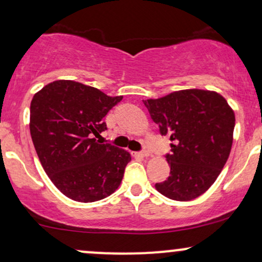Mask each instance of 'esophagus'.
<instances>
[{
    "label": "esophagus",
    "instance_id": "34e87169",
    "mask_svg": "<svg viewBox=\"0 0 262 262\" xmlns=\"http://www.w3.org/2000/svg\"><path fill=\"white\" fill-rule=\"evenodd\" d=\"M148 155H149V152L147 151L146 148H143L142 151H140V152H135L134 154V156H137V157H147Z\"/></svg>",
    "mask_w": 262,
    "mask_h": 262
}]
</instances>
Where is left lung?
I'll list each match as a JSON object with an SVG mask.
<instances>
[{"label":"left lung","instance_id":"8db88e82","mask_svg":"<svg viewBox=\"0 0 262 262\" xmlns=\"http://www.w3.org/2000/svg\"><path fill=\"white\" fill-rule=\"evenodd\" d=\"M162 136L169 137V177L155 187L187 202L209 189L224 168L235 127L234 111L218 93L189 89L143 101Z\"/></svg>","mask_w":262,"mask_h":262}]
</instances>
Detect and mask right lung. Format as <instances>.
I'll return each instance as SVG.
<instances>
[{"instance_id":"right-lung-1","label":"right lung","mask_w":262,"mask_h":262,"mask_svg":"<svg viewBox=\"0 0 262 262\" xmlns=\"http://www.w3.org/2000/svg\"><path fill=\"white\" fill-rule=\"evenodd\" d=\"M121 100L73 80L53 81L32 99L34 148L47 176L68 198L96 202L121 183L131 155L95 139L107 130L104 117Z\"/></svg>"}]
</instances>
